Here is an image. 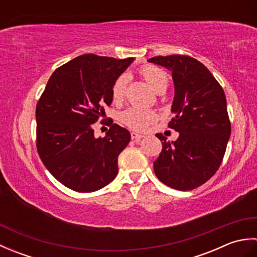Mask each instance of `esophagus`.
Wrapping results in <instances>:
<instances>
[{
  "instance_id": "34e87169",
  "label": "esophagus",
  "mask_w": 257,
  "mask_h": 257,
  "mask_svg": "<svg viewBox=\"0 0 257 257\" xmlns=\"http://www.w3.org/2000/svg\"><path fill=\"white\" fill-rule=\"evenodd\" d=\"M141 138H144V135H140V134L135 133V132L132 133V139L133 140H140Z\"/></svg>"
}]
</instances>
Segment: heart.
I'll list each match as a JSON object with an SVG mask.
<instances>
[{
  "instance_id": "heart-1",
  "label": "heart",
  "mask_w": 257,
  "mask_h": 257,
  "mask_svg": "<svg viewBox=\"0 0 257 257\" xmlns=\"http://www.w3.org/2000/svg\"><path fill=\"white\" fill-rule=\"evenodd\" d=\"M140 74L144 79L148 83L158 94H161L166 90L168 86L169 77L165 70L154 66V65H147L140 69ZM128 77L127 75H120L119 77L113 81L111 87V97L114 102L122 101L125 94V85H127ZM157 118V114L151 109H143L132 107L124 110L120 120L123 124L127 125L130 129L135 130H143L147 125L154 122Z\"/></svg>"
}]
</instances>
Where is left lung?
<instances>
[{
	"label": "left lung",
	"mask_w": 257,
	"mask_h": 257,
	"mask_svg": "<svg viewBox=\"0 0 257 257\" xmlns=\"http://www.w3.org/2000/svg\"><path fill=\"white\" fill-rule=\"evenodd\" d=\"M148 62L172 72L174 117L169 128L179 133L176 141L162 135V150L154 162L157 178L168 187L189 191L211 179L220 168L231 135L224 90L214 76L195 58L156 56Z\"/></svg>",
	"instance_id": "left-lung-1"
}]
</instances>
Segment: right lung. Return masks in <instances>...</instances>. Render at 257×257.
<instances>
[{"label":"right lung","instance_id":"1","mask_svg":"<svg viewBox=\"0 0 257 257\" xmlns=\"http://www.w3.org/2000/svg\"><path fill=\"white\" fill-rule=\"evenodd\" d=\"M133 62L76 57L52 74L37 102L38 155L52 176L76 192H94L117 177L118 156L132 136L111 121L105 137L96 138L92 124L112 102L113 81Z\"/></svg>","mask_w":257,"mask_h":257}]
</instances>
